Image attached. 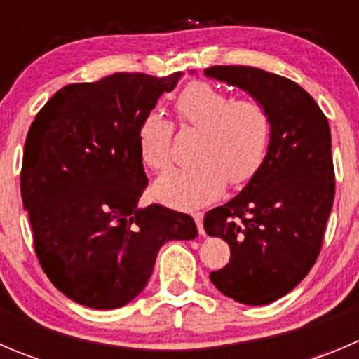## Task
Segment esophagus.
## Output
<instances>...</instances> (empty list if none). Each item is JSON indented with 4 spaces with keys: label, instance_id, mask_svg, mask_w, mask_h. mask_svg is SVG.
I'll list each match as a JSON object with an SVG mask.
<instances>
[{
    "label": "esophagus",
    "instance_id": "obj_1",
    "mask_svg": "<svg viewBox=\"0 0 359 359\" xmlns=\"http://www.w3.org/2000/svg\"><path fill=\"white\" fill-rule=\"evenodd\" d=\"M193 219H194V222H196V226H198V233H200V234L205 233V231H203V213L201 212L193 213Z\"/></svg>",
    "mask_w": 359,
    "mask_h": 359
}]
</instances>
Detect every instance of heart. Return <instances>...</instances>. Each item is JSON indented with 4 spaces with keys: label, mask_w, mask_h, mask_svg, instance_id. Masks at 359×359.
<instances>
[{
    "label": "heart",
    "mask_w": 359,
    "mask_h": 359,
    "mask_svg": "<svg viewBox=\"0 0 359 359\" xmlns=\"http://www.w3.org/2000/svg\"><path fill=\"white\" fill-rule=\"evenodd\" d=\"M177 121L200 130L196 165L173 168L158 177L153 194L163 205L193 210L224 193L229 180L243 186L260 170L271 140V118L253 99L233 100L229 93L196 81L175 100ZM173 126L158 112H149L137 128V149L146 166L165 170L172 163Z\"/></svg>",
    "instance_id": "1"
}]
</instances>
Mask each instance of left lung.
I'll return each mask as SVG.
<instances>
[{"label": "left lung", "mask_w": 359, "mask_h": 359, "mask_svg": "<svg viewBox=\"0 0 359 359\" xmlns=\"http://www.w3.org/2000/svg\"><path fill=\"white\" fill-rule=\"evenodd\" d=\"M205 76L247 92L271 118L260 170L203 222L231 248L210 281L236 302L266 306L292 292L320 255L335 196L330 126L313 97L283 76L248 66H213Z\"/></svg>", "instance_id": "1"}]
</instances>
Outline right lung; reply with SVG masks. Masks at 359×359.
<instances>
[{
  "mask_svg": "<svg viewBox=\"0 0 359 359\" xmlns=\"http://www.w3.org/2000/svg\"><path fill=\"white\" fill-rule=\"evenodd\" d=\"M180 76L116 72L67 85L29 128L20 193L36 255L50 281L81 306H125L146 288L166 241L198 236L187 213L139 206L147 177L137 128Z\"/></svg>",
  "mask_w": 359,
  "mask_h": 359,
  "instance_id": "obj_1",
  "label": "right lung"
}]
</instances>
